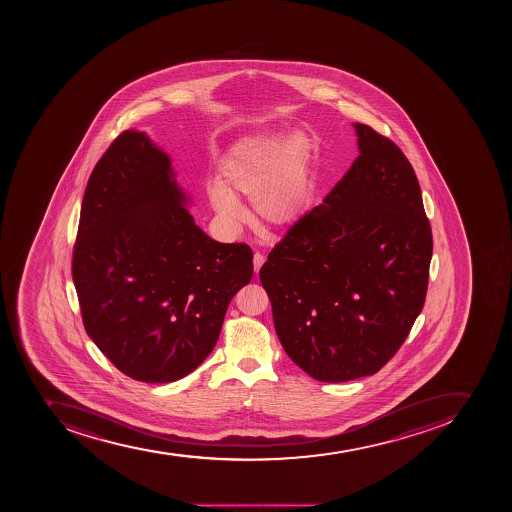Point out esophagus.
I'll return each mask as SVG.
<instances>
[{
	"label": "esophagus",
	"instance_id": "esophagus-1",
	"mask_svg": "<svg viewBox=\"0 0 512 512\" xmlns=\"http://www.w3.org/2000/svg\"><path fill=\"white\" fill-rule=\"evenodd\" d=\"M263 263H265V257H263L260 252H255L254 254V270L255 273H258V270L262 268Z\"/></svg>",
	"mask_w": 512,
	"mask_h": 512
}]
</instances>
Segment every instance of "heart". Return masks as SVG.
<instances>
[{
	"mask_svg": "<svg viewBox=\"0 0 512 512\" xmlns=\"http://www.w3.org/2000/svg\"><path fill=\"white\" fill-rule=\"evenodd\" d=\"M309 190V147L304 137L288 144L254 137L237 144L222 160L211 203L222 221L236 226L244 218L237 203L252 198L258 224L290 226L303 213Z\"/></svg>",
	"mask_w": 512,
	"mask_h": 512,
	"instance_id": "obj_1",
	"label": "heart"
}]
</instances>
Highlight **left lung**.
<instances>
[{"label":"left lung","mask_w":512,"mask_h":512,"mask_svg":"<svg viewBox=\"0 0 512 512\" xmlns=\"http://www.w3.org/2000/svg\"><path fill=\"white\" fill-rule=\"evenodd\" d=\"M349 172L260 268L281 345L314 380L375 375L426 303L432 229L403 150L367 124Z\"/></svg>","instance_id":"left-lung-1"}]
</instances>
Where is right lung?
I'll list each match as a JSON object with an SVG mask.
<instances>
[{
	"label": "right lung",
	"instance_id": "1",
	"mask_svg": "<svg viewBox=\"0 0 512 512\" xmlns=\"http://www.w3.org/2000/svg\"><path fill=\"white\" fill-rule=\"evenodd\" d=\"M172 177L167 154L142 132H121L91 172L73 245L86 334L144 383L177 381L201 365L254 275L249 245L206 236Z\"/></svg>",
	"mask_w": 512,
	"mask_h": 512
}]
</instances>
